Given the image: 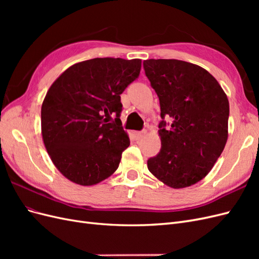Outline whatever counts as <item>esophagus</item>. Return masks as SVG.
<instances>
[{"label": "esophagus", "mask_w": 259, "mask_h": 259, "mask_svg": "<svg viewBox=\"0 0 259 259\" xmlns=\"http://www.w3.org/2000/svg\"><path fill=\"white\" fill-rule=\"evenodd\" d=\"M147 133L146 130H143V131H139V132H135V138L138 140L140 138H143L145 136V134Z\"/></svg>", "instance_id": "1"}]
</instances>
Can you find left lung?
<instances>
[{"label": "left lung", "mask_w": 259, "mask_h": 259, "mask_svg": "<svg viewBox=\"0 0 259 259\" xmlns=\"http://www.w3.org/2000/svg\"><path fill=\"white\" fill-rule=\"evenodd\" d=\"M144 69L162 117V147L148 159V169L176 189L194 185L209 173L227 143L228 98L213 75L190 62L148 59Z\"/></svg>", "instance_id": "left-lung-1"}]
</instances>
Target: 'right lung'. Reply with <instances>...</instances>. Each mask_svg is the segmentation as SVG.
Here are the masks:
<instances>
[{
    "label": "right lung",
    "mask_w": 259,
    "mask_h": 259,
    "mask_svg": "<svg viewBox=\"0 0 259 259\" xmlns=\"http://www.w3.org/2000/svg\"><path fill=\"white\" fill-rule=\"evenodd\" d=\"M140 68V59L94 58L71 66L50 88L41 109L43 142L69 180L96 185L119 167L130 146L120 95Z\"/></svg>",
    "instance_id": "right-lung-1"
}]
</instances>
